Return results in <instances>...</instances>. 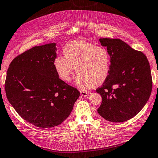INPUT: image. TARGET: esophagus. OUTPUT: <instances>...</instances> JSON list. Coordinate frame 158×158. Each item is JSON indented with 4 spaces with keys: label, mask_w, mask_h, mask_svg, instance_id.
<instances>
[{
    "label": "esophagus",
    "mask_w": 158,
    "mask_h": 158,
    "mask_svg": "<svg viewBox=\"0 0 158 158\" xmlns=\"http://www.w3.org/2000/svg\"><path fill=\"white\" fill-rule=\"evenodd\" d=\"M80 94L83 97H87L90 94V93L89 92V91H80Z\"/></svg>",
    "instance_id": "obj_1"
}]
</instances>
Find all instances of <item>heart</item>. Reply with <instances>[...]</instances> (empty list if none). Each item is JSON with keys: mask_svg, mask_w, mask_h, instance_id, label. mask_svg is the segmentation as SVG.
Instances as JSON below:
<instances>
[{"mask_svg": "<svg viewBox=\"0 0 158 158\" xmlns=\"http://www.w3.org/2000/svg\"><path fill=\"white\" fill-rule=\"evenodd\" d=\"M62 52L64 57L57 56L53 66L58 77L64 81L71 80L75 67L79 74L75 83L82 89L100 85L108 78L110 56L105 48L76 40L67 44Z\"/></svg>", "mask_w": 158, "mask_h": 158, "instance_id": "1", "label": "heart"}]
</instances>
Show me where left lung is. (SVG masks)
Returning <instances> with one entry per match:
<instances>
[{
  "label": "left lung",
  "instance_id": "obj_1",
  "mask_svg": "<svg viewBox=\"0 0 158 158\" xmlns=\"http://www.w3.org/2000/svg\"><path fill=\"white\" fill-rule=\"evenodd\" d=\"M110 56L108 78L96 89L102 98L98 112L110 122L133 118L148 102L152 89L149 63L145 55L120 39H99Z\"/></svg>",
  "mask_w": 158,
  "mask_h": 158
}]
</instances>
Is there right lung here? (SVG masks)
Instances as JSON below:
<instances>
[{
    "mask_svg": "<svg viewBox=\"0 0 158 158\" xmlns=\"http://www.w3.org/2000/svg\"><path fill=\"white\" fill-rule=\"evenodd\" d=\"M56 44L34 46L10 62L6 96L21 118L40 128L58 126L67 118L80 96L54 70Z\"/></svg>",
    "mask_w": 158,
    "mask_h": 158,
    "instance_id": "obj_1",
    "label": "right lung"
}]
</instances>
